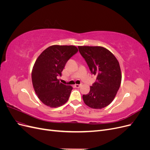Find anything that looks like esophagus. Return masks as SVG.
Listing matches in <instances>:
<instances>
[{"label": "esophagus", "mask_w": 150, "mask_h": 150, "mask_svg": "<svg viewBox=\"0 0 150 150\" xmlns=\"http://www.w3.org/2000/svg\"><path fill=\"white\" fill-rule=\"evenodd\" d=\"M81 84H75L74 85V86H75V87L76 88H80L81 87Z\"/></svg>", "instance_id": "1"}]
</instances>
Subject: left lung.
<instances>
[{"mask_svg":"<svg viewBox=\"0 0 150 150\" xmlns=\"http://www.w3.org/2000/svg\"><path fill=\"white\" fill-rule=\"evenodd\" d=\"M96 82L88 94H83L84 103L93 109H102L115 99L121 82L118 61L109 50L101 46H78Z\"/></svg>","mask_w":150,"mask_h":150,"instance_id":"8db88e82","label":"left lung"}]
</instances>
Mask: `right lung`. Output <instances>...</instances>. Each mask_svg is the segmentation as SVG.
Wrapping results in <instances>:
<instances>
[{"instance_id":"1","label":"right lung","mask_w":150,"mask_h":150,"mask_svg":"<svg viewBox=\"0 0 150 150\" xmlns=\"http://www.w3.org/2000/svg\"><path fill=\"white\" fill-rule=\"evenodd\" d=\"M78 49L74 46L54 45L40 54L32 71V81L38 97L51 108L64 104L69 98L71 86L63 84L57 79L67 61Z\"/></svg>"}]
</instances>
